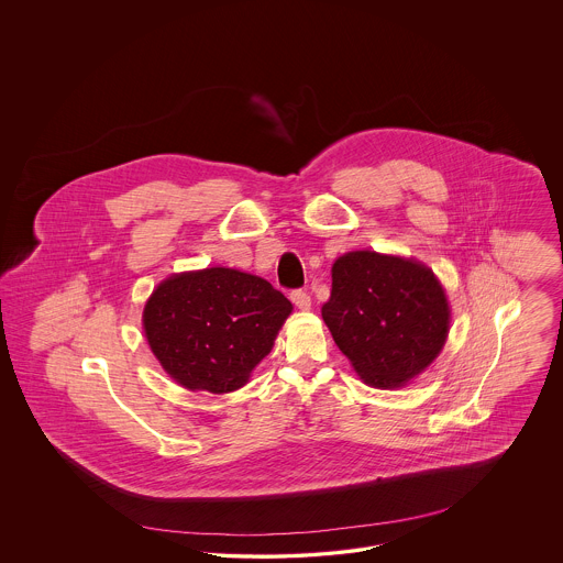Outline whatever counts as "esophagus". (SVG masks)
<instances>
[{
  "label": "esophagus",
  "mask_w": 563,
  "mask_h": 563,
  "mask_svg": "<svg viewBox=\"0 0 563 563\" xmlns=\"http://www.w3.org/2000/svg\"><path fill=\"white\" fill-rule=\"evenodd\" d=\"M291 301H294L299 310H310V306H312L310 295L306 294V291H301V289H297V291L291 294Z\"/></svg>",
  "instance_id": "esophagus-1"
}]
</instances>
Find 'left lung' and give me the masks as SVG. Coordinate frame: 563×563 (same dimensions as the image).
<instances>
[{
    "label": "left lung",
    "instance_id": "obj_1",
    "mask_svg": "<svg viewBox=\"0 0 563 563\" xmlns=\"http://www.w3.org/2000/svg\"><path fill=\"white\" fill-rule=\"evenodd\" d=\"M331 278L322 321L365 384L401 388L439 356L450 333V303L432 269L352 251L335 260Z\"/></svg>",
    "mask_w": 563,
    "mask_h": 563
}]
</instances>
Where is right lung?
Instances as JSON below:
<instances>
[{
  "label": "right lung",
  "mask_w": 563,
  "mask_h": 563,
  "mask_svg": "<svg viewBox=\"0 0 563 563\" xmlns=\"http://www.w3.org/2000/svg\"><path fill=\"white\" fill-rule=\"evenodd\" d=\"M291 301L241 269L173 274L143 308L145 338L162 369L188 390H239L269 354Z\"/></svg>",
  "instance_id": "add662e5"
}]
</instances>
